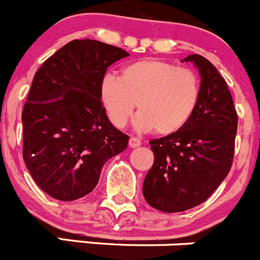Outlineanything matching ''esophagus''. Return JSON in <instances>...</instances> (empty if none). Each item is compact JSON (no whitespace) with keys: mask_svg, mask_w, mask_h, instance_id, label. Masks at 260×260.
<instances>
[{"mask_svg":"<svg viewBox=\"0 0 260 260\" xmlns=\"http://www.w3.org/2000/svg\"><path fill=\"white\" fill-rule=\"evenodd\" d=\"M141 140L137 137H131L129 138V142H128V145H129V147L135 148V147H138V146H141Z\"/></svg>","mask_w":260,"mask_h":260,"instance_id":"esophagus-1","label":"esophagus"}]
</instances>
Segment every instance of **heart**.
<instances>
[{
  "instance_id": "b5f03b06",
  "label": "heart",
  "mask_w": 260,
  "mask_h": 260,
  "mask_svg": "<svg viewBox=\"0 0 260 260\" xmlns=\"http://www.w3.org/2000/svg\"><path fill=\"white\" fill-rule=\"evenodd\" d=\"M200 98L201 81L193 70L155 58L135 60L123 67L120 79L107 75L100 84V99L115 127H124L137 107L136 127L161 136L180 131Z\"/></svg>"
}]
</instances>
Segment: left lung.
Here are the masks:
<instances>
[{
    "mask_svg": "<svg viewBox=\"0 0 260 260\" xmlns=\"http://www.w3.org/2000/svg\"><path fill=\"white\" fill-rule=\"evenodd\" d=\"M201 98L193 117L178 132L150 141L155 155L142 191L151 207L183 212L205 202L228 176L233 165L238 114L228 84L216 67L200 54Z\"/></svg>",
    "mask_w": 260,
    "mask_h": 260,
    "instance_id": "obj_1",
    "label": "left lung"
}]
</instances>
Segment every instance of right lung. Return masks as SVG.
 Returning a JSON list of instances; mask_svg holds the SVG:
<instances>
[{"label":"right lung","instance_id":"add662e5","mask_svg":"<svg viewBox=\"0 0 260 260\" xmlns=\"http://www.w3.org/2000/svg\"><path fill=\"white\" fill-rule=\"evenodd\" d=\"M128 53L91 39L72 40L35 72L22 109V157L42 190L75 201L94 190L103 166L127 148L100 99L107 69Z\"/></svg>","mask_w":260,"mask_h":260}]
</instances>
